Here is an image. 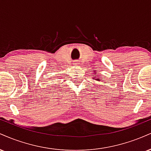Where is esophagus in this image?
<instances>
[{"label":"esophagus","mask_w":151,"mask_h":151,"mask_svg":"<svg viewBox=\"0 0 151 151\" xmlns=\"http://www.w3.org/2000/svg\"><path fill=\"white\" fill-rule=\"evenodd\" d=\"M74 64H75V65H78V64H79V62L75 61V62H74Z\"/></svg>","instance_id":"34e87169"}]
</instances>
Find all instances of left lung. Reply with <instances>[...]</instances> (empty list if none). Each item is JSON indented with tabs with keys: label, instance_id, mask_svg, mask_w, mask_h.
<instances>
[{
	"label": "left lung",
	"instance_id": "8db88e82",
	"mask_svg": "<svg viewBox=\"0 0 151 151\" xmlns=\"http://www.w3.org/2000/svg\"><path fill=\"white\" fill-rule=\"evenodd\" d=\"M97 80H98V79H97ZM99 81H100V79H99Z\"/></svg>",
	"mask_w": 151,
	"mask_h": 151
}]
</instances>
